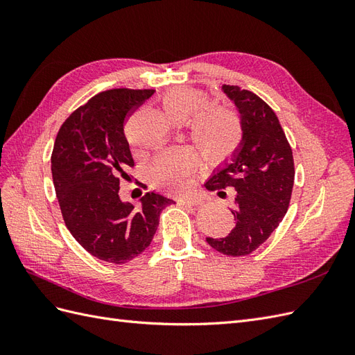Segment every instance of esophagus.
<instances>
[{"label": "esophagus", "instance_id": "1", "mask_svg": "<svg viewBox=\"0 0 355 355\" xmlns=\"http://www.w3.org/2000/svg\"><path fill=\"white\" fill-rule=\"evenodd\" d=\"M180 202L188 204V206H201L204 201L198 197H184V198H180Z\"/></svg>", "mask_w": 355, "mask_h": 355}]
</instances>
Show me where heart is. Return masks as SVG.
I'll return each mask as SVG.
<instances>
[{"mask_svg":"<svg viewBox=\"0 0 355 355\" xmlns=\"http://www.w3.org/2000/svg\"><path fill=\"white\" fill-rule=\"evenodd\" d=\"M161 105L176 121L194 115L189 120L191 137L207 158L225 159L237 149L243 135L237 115L219 106L206 108L207 98L201 92L188 87L171 89L163 94ZM196 164L197 155L189 148L161 149L149 167V178L157 187L184 189Z\"/></svg>","mask_w":355,"mask_h":355,"instance_id":"b5f03b06","label":"heart"}]
</instances>
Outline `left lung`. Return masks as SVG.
I'll return each instance as SVG.
<instances>
[{"mask_svg":"<svg viewBox=\"0 0 355 355\" xmlns=\"http://www.w3.org/2000/svg\"><path fill=\"white\" fill-rule=\"evenodd\" d=\"M222 92L235 105L243 135L231 158L213 170L204 187L219 197L225 188L235 189V225L227 237L206 241L223 254L245 256L270 239L284 218L295 182L293 154L275 112L259 96L227 84Z\"/></svg>","mask_w":355,"mask_h":355,"instance_id":"1","label":"left lung"}]
</instances>
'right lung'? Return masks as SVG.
Returning a JSON list of instances; mask_svg holds the SVG:
<instances>
[{"label":"right lung","instance_id":"right-lung-1","mask_svg":"<svg viewBox=\"0 0 355 355\" xmlns=\"http://www.w3.org/2000/svg\"><path fill=\"white\" fill-rule=\"evenodd\" d=\"M154 90L112 89L73 111L62 124L51 173L67 228L101 261L125 263L151 244L159 213L175 201L146 192L141 204L120 198V182L135 166L124 120Z\"/></svg>","mask_w":355,"mask_h":355}]
</instances>
